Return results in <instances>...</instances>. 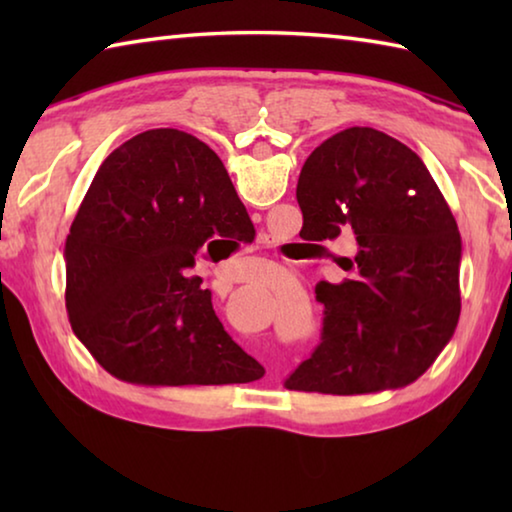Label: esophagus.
I'll return each instance as SVG.
<instances>
[{"instance_id":"34e87169","label":"esophagus","mask_w":512,"mask_h":512,"mask_svg":"<svg viewBox=\"0 0 512 512\" xmlns=\"http://www.w3.org/2000/svg\"><path fill=\"white\" fill-rule=\"evenodd\" d=\"M275 271H277V266H275Z\"/></svg>"}]
</instances>
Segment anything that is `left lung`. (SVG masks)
I'll return each instance as SVG.
<instances>
[{
    "label": "left lung",
    "mask_w": 512,
    "mask_h": 512,
    "mask_svg": "<svg viewBox=\"0 0 512 512\" xmlns=\"http://www.w3.org/2000/svg\"><path fill=\"white\" fill-rule=\"evenodd\" d=\"M309 241L352 235L350 280L320 282L323 336L289 391L361 395L402 388L427 370L461 316V235L429 169L409 146L354 126L314 149L298 189Z\"/></svg>",
    "instance_id": "left-lung-1"
}]
</instances>
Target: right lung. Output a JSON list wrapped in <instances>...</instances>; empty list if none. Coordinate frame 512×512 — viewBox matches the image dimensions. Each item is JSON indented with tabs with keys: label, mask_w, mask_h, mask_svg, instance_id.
<instances>
[{
	"label": "right lung",
	"mask_w": 512,
	"mask_h": 512,
	"mask_svg": "<svg viewBox=\"0 0 512 512\" xmlns=\"http://www.w3.org/2000/svg\"><path fill=\"white\" fill-rule=\"evenodd\" d=\"M210 146L176 128L135 135L94 176L69 228L65 305L110 375L146 386L248 384L264 368L189 275L207 244L253 235Z\"/></svg>",
	"instance_id": "right-lung-1"
}]
</instances>
